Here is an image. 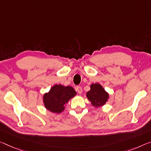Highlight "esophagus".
Masks as SVG:
<instances>
[{"label": "esophagus", "instance_id": "obj_1", "mask_svg": "<svg viewBox=\"0 0 151 151\" xmlns=\"http://www.w3.org/2000/svg\"><path fill=\"white\" fill-rule=\"evenodd\" d=\"M76 91L79 93V94H81V93L83 92V88H82V87H80V86H77L76 88Z\"/></svg>", "mask_w": 151, "mask_h": 151}]
</instances>
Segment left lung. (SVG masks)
I'll list each match as a JSON object with an SVG mask.
<instances>
[{
    "label": "left lung",
    "mask_w": 151,
    "mask_h": 151,
    "mask_svg": "<svg viewBox=\"0 0 151 151\" xmlns=\"http://www.w3.org/2000/svg\"><path fill=\"white\" fill-rule=\"evenodd\" d=\"M91 90L87 93L88 99L95 107H101L106 104L109 99V94L101 85L95 83L91 85Z\"/></svg>",
    "instance_id": "1"
}]
</instances>
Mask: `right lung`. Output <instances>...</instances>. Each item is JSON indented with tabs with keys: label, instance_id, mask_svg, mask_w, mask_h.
Returning <instances> with one entry per match:
<instances>
[{
	"label": "right lung",
	"instance_id": "add662e5",
	"mask_svg": "<svg viewBox=\"0 0 151 151\" xmlns=\"http://www.w3.org/2000/svg\"><path fill=\"white\" fill-rule=\"evenodd\" d=\"M76 95V92L70 86L55 85L48 93L43 97L45 107L53 113L60 114L65 109V105Z\"/></svg>",
	"mask_w": 151,
	"mask_h": 151
}]
</instances>
